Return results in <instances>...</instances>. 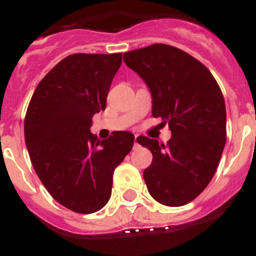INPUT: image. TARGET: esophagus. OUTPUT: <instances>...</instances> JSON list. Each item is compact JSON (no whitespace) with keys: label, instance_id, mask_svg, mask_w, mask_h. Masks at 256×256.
Wrapping results in <instances>:
<instances>
[{"label":"esophagus","instance_id":"esophagus-1","mask_svg":"<svg viewBox=\"0 0 256 256\" xmlns=\"http://www.w3.org/2000/svg\"><path fill=\"white\" fill-rule=\"evenodd\" d=\"M140 148V137L138 136H136L134 137V148Z\"/></svg>","mask_w":256,"mask_h":256}]
</instances>
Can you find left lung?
<instances>
[{
    "instance_id": "left-lung-1",
    "label": "left lung",
    "mask_w": 256,
    "mask_h": 256,
    "mask_svg": "<svg viewBox=\"0 0 256 256\" xmlns=\"http://www.w3.org/2000/svg\"><path fill=\"white\" fill-rule=\"evenodd\" d=\"M152 98V116L168 123V144L140 136L152 152L144 178L150 195L166 206H182L209 184L226 144V104L208 68L187 52L156 44L124 54Z\"/></svg>"
}]
</instances>
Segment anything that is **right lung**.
<instances>
[{"mask_svg": "<svg viewBox=\"0 0 256 256\" xmlns=\"http://www.w3.org/2000/svg\"><path fill=\"white\" fill-rule=\"evenodd\" d=\"M122 54H74L40 82L24 122L30 162L50 195L80 214L98 212L112 196V173L132 150L126 130L98 141L90 128L106 108Z\"/></svg>", "mask_w": 256, "mask_h": 256, "instance_id": "1", "label": "right lung"}]
</instances>
